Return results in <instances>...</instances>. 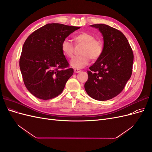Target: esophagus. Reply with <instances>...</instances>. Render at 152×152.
Instances as JSON below:
<instances>
[{
    "instance_id": "34e87169",
    "label": "esophagus",
    "mask_w": 152,
    "mask_h": 152,
    "mask_svg": "<svg viewBox=\"0 0 152 152\" xmlns=\"http://www.w3.org/2000/svg\"><path fill=\"white\" fill-rule=\"evenodd\" d=\"M80 72V70H79V69H77V68H75L74 70V72L75 73H79Z\"/></svg>"
}]
</instances>
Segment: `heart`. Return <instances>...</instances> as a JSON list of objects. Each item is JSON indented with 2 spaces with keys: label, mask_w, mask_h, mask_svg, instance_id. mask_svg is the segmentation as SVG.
Returning a JSON list of instances; mask_svg holds the SVG:
<instances>
[{
  "label": "heart",
  "mask_w": 152,
  "mask_h": 152,
  "mask_svg": "<svg viewBox=\"0 0 152 152\" xmlns=\"http://www.w3.org/2000/svg\"><path fill=\"white\" fill-rule=\"evenodd\" d=\"M76 44H83L80 50V56L73 57L70 61V65L73 68L80 69L85 67L89 63L90 59L96 61L98 59L103 52L102 41L89 32L83 31L74 36ZM63 54L67 58H71L73 54V46L68 39H64L61 44Z\"/></svg>",
  "instance_id": "b5f03b06"
}]
</instances>
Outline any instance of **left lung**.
I'll return each mask as SVG.
<instances>
[{"label": "left lung", "mask_w": 152, "mask_h": 152, "mask_svg": "<svg viewBox=\"0 0 152 152\" xmlns=\"http://www.w3.org/2000/svg\"><path fill=\"white\" fill-rule=\"evenodd\" d=\"M91 26L102 34L104 46L102 56L87 70L85 90L94 99H111L121 93L130 79L134 55L121 31L104 24Z\"/></svg>", "instance_id": "left-lung-1"}]
</instances>
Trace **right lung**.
Wrapping results in <instances>:
<instances>
[{"label":"right lung","mask_w":152,"mask_h":152,"mask_svg":"<svg viewBox=\"0 0 152 152\" xmlns=\"http://www.w3.org/2000/svg\"><path fill=\"white\" fill-rule=\"evenodd\" d=\"M80 27L49 23L26 39L20 58L24 84L36 98L48 100L60 94L73 69L61 51L62 41Z\"/></svg>","instance_id":"right-lung-1"}]
</instances>
